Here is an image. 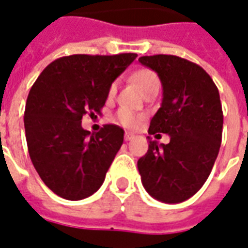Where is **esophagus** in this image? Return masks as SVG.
<instances>
[{
  "label": "esophagus",
  "mask_w": 248,
  "mask_h": 248,
  "mask_svg": "<svg viewBox=\"0 0 248 248\" xmlns=\"http://www.w3.org/2000/svg\"><path fill=\"white\" fill-rule=\"evenodd\" d=\"M132 138H133V133H131V132L124 133V139H125V141H129V140H131Z\"/></svg>",
  "instance_id": "34e87169"
}]
</instances>
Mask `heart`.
I'll return each instance as SVG.
<instances>
[{
  "mask_svg": "<svg viewBox=\"0 0 248 248\" xmlns=\"http://www.w3.org/2000/svg\"><path fill=\"white\" fill-rule=\"evenodd\" d=\"M133 80L144 93H148L151 91H159V88H160L159 77H157L155 72L151 71V69H140V71H138L133 75ZM116 92H117V82H112L109 89H108V97L109 99L115 97ZM116 117H117V121L120 123L121 125L128 128H135L141 120V116L136 113V112H133V110L128 109V108H120L117 110Z\"/></svg>",
  "mask_w": 248,
  "mask_h": 248,
  "instance_id": "heart-1",
  "label": "heart"
}]
</instances>
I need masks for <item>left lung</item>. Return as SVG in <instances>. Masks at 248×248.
<instances>
[{"label":"left lung","mask_w":248,"mask_h":248,"mask_svg":"<svg viewBox=\"0 0 248 248\" xmlns=\"http://www.w3.org/2000/svg\"><path fill=\"white\" fill-rule=\"evenodd\" d=\"M139 62L155 71L163 87L149 135H170V143L151 140L138 168L144 188L163 203L194 196L211 173L222 143L223 112L219 91L207 72L171 54L143 56Z\"/></svg>","instance_id":"obj_1"}]
</instances>
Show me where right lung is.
Wrapping results in <instances>:
<instances>
[{"label": "right lung", "instance_id": "right-lung-1", "mask_svg": "<svg viewBox=\"0 0 248 248\" xmlns=\"http://www.w3.org/2000/svg\"><path fill=\"white\" fill-rule=\"evenodd\" d=\"M138 57L73 54L41 72L24 115L29 156L45 186L66 200H81L101 187L124 140L119 125L97 133L81 127L85 113H100L110 84Z\"/></svg>", "mask_w": 248, "mask_h": 248}]
</instances>
